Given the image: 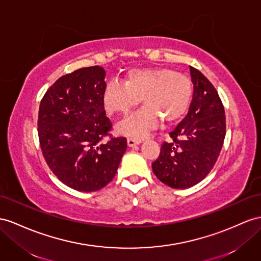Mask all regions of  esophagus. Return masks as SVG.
<instances>
[{
	"mask_svg": "<svg viewBox=\"0 0 261 261\" xmlns=\"http://www.w3.org/2000/svg\"><path fill=\"white\" fill-rule=\"evenodd\" d=\"M141 143V140L140 139H133V138H128V145L129 146H136V145H138V144H140Z\"/></svg>",
	"mask_w": 261,
	"mask_h": 261,
	"instance_id": "esophagus-1",
	"label": "esophagus"
}]
</instances>
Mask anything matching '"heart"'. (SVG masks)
Instances as JSON below:
<instances>
[{"instance_id":"heart-1","label":"heart","mask_w":261,"mask_h":261,"mask_svg":"<svg viewBox=\"0 0 261 261\" xmlns=\"http://www.w3.org/2000/svg\"><path fill=\"white\" fill-rule=\"evenodd\" d=\"M124 84L111 80L103 91V105L110 115H126L142 100L144 109L123 120L117 132L142 138L160 121L170 125L188 112L193 97L192 79L169 67L135 68L125 75Z\"/></svg>"}]
</instances>
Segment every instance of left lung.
Here are the masks:
<instances>
[{"label":"left lung","instance_id":"8db88e82","mask_svg":"<svg viewBox=\"0 0 261 261\" xmlns=\"http://www.w3.org/2000/svg\"><path fill=\"white\" fill-rule=\"evenodd\" d=\"M194 85L188 116L163 142L152 170L162 183L173 189H188L212 171L223 148L226 118L215 87L202 72L190 67Z\"/></svg>","mask_w":261,"mask_h":261}]
</instances>
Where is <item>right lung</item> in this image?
<instances>
[{"label":"right lung","instance_id":"right-lung-1","mask_svg":"<svg viewBox=\"0 0 261 261\" xmlns=\"http://www.w3.org/2000/svg\"><path fill=\"white\" fill-rule=\"evenodd\" d=\"M100 66L58 78L42 99L38 139L46 163L59 181L79 192H95L111 182L126 150L124 137L110 135ZM108 143H102L106 137Z\"/></svg>","mask_w":261,"mask_h":261}]
</instances>
